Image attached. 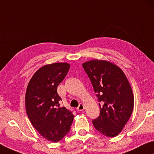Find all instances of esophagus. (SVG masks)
<instances>
[{"instance_id": "esophagus-1", "label": "esophagus", "mask_w": 154, "mask_h": 154, "mask_svg": "<svg viewBox=\"0 0 154 154\" xmlns=\"http://www.w3.org/2000/svg\"><path fill=\"white\" fill-rule=\"evenodd\" d=\"M84 109H85V106H84V105H83V104L80 103V105H79V107H78V108H77V110L79 111V112H81V111L83 110Z\"/></svg>"}]
</instances>
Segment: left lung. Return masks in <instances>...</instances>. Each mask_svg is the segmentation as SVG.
Instances as JSON below:
<instances>
[{
	"label": "left lung",
	"mask_w": 154,
	"mask_h": 154,
	"mask_svg": "<svg viewBox=\"0 0 154 154\" xmlns=\"http://www.w3.org/2000/svg\"><path fill=\"white\" fill-rule=\"evenodd\" d=\"M97 94L100 116L92 120L96 130L108 137L118 136L133 112L134 98L125 73L107 60H91L82 63Z\"/></svg>",
	"instance_id": "left-lung-1"
}]
</instances>
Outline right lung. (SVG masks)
I'll use <instances>...</instances> for the list:
<instances>
[{"label": "right lung", "mask_w": 154, "mask_h": 154, "mask_svg": "<svg viewBox=\"0 0 154 154\" xmlns=\"http://www.w3.org/2000/svg\"><path fill=\"white\" fill-rule=\"evenodd\" d=\"M70 65L56 63L44 65L33 75L25 94V109L33 126L42 137L57 143L69 131L74 116L60 107L57 87L69 72Z\"/></svg>", "instance_id": "right-lung-1"}]
</instances>
